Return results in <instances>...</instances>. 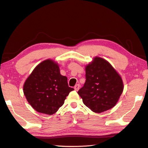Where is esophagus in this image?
<instances>
[{"instance_id": "1", "label": "esophagus", "mask_w": 148, "mask_h": 148, "mask_svg": "<svg viewBox=\"0 0 148 148\" xmlns=\"http://www.w3.org/2000/svg\"><path fill=\"white\" fill-rule=\"evenodd\" d=\"M79 87H80L79 84H76V86H74V89L76 90V91H78V89H79Z\"/></svg>"}]
</instances>
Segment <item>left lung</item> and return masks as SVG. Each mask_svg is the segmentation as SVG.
<instances>
[{
	"label": "left lung",
	"instance_id": "obj_1",
	"mask_svg": "<svg viewBox=\"0 0 148 148\" xmlns=\"http://www.w3.org/2000/svg\"><path fill=\"white\" fill-rule=\"evenodd\" d=\"M86 82L77 93L92 112L101 113L113 108L123 90L121 77L111 64L95 57L86 66Z\"/></svg>",
	"mask_w": 148,
	"mask_h": 148
}]
</instances>
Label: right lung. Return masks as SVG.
Returning a JSON list of instances; mask_svg holds the SVG:
<instances>
[{"label": "right lung", "mask_w": 148, "mask_h": 148, "mask_svg": "<svg viewBox=\"0 0 148 148\" xmlns=\"http://www.w3.org/2000/svg\"><path fill=\"white\" fill-rule=\"evenodd\" d=\"M73 90L67 77L60 74L58 64L49 59L36 66L23 86L24 95L31 106L47 115L56 113Z\"/></svg>", "instance_id": "right-lung-1"}]
</instances>
